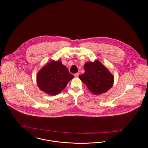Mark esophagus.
<instances>
[{
	"mask_svg": "<svg viewBox=\"0 0 148 148\" xmlns=\"http://www.w3.org/2000/svg\"><path fill=\"white\" fill-rule=\"evenodd\" d=\"M74 77H79V73H76V74H74Z\"/></svg>",
	"mask_w": 148,
	"mask_h": 148,
	"instance_id": "esophagus-1",
	"label": "esophagus"
}]
</instances>
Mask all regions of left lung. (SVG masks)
Returning <instances> with one entry per match:
<instances>
[{
  "label": "left lung",
  "mask_w": 148,
  "mask_h": 148,
  "mask_svg": "<svg viewBox=\"0 0 148 148\" xmlns=\"http://www.w3.org/2000/svg\"><path fill=\"white\" fill-rule=\"evenodd\" d=\"M85 73L79 76L87 88L95 95L107 92L114 83V77L106 66L98 60L85 64Z\"/></svg>",
  "instance_id": "obj_1"
}]
</instances>
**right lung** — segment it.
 Returning a JSON list of instances; mask_svg holds the SVG:
<instances>
[{"label":"right lung","instance_id":"add662e5","mask_svg":"<svg viewBox=\"0 0 148 148\" xmlns=\"http://www.w3.org/2000/svg\"><path fill=\"white\" fill-rule=\"evenodd\" d=\"M74 77L60 60H52L39 71L36 82L42 92L56 95L62 92Z\"/></svg>","mask_w":148,"mask_h":148}]
</instances>
